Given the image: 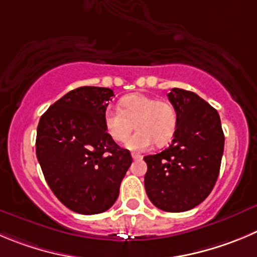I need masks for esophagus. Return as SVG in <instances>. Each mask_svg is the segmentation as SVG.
Wrapping results in <instances>:
<instances>
[{"label":"esophagus","instance_id":"esophagus-1","mask_svg":"<svg viewBox=\"0 0 257 257\" xmlns=\"http://www.w3.org/2000/svg\"><path fill=\"white\" fill-rule=\"evenodd\" d=\"M133 159L134 160H143V155H140V154H135V153H133Z\"/></svg>","mask_w":257,"mask_h":257}]
</instances>
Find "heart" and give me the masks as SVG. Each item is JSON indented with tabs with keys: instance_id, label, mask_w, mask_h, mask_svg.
Segmentation results:
<instances>
[{
	"instance_id": "obj_1",
	"label": "heart",
	"mask_w": 257,
	"mask_h": 257,
	"mask_svg": "<svg viewBox=\"0 0 257 257\" xmlns=\"http://www.w3.org/2000/svg\"><path fill=\"white\" fill-rule=\"evenodd\" d=\"M119 109L107 107L103 112V126L109 138L121 143L128 136L135 122L136 133L127 139L128 150H148L154 143L158 146L169 144L178 127V113L170 102L156 99L143 93L124 96Z\"/></svg>"
}]
</instances>
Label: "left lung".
<instances>
[{
    "label": "left lung",
    "mask_w": 257,
    "mask_h": 257,
    "mask_svg": "<svg viewBox=\"0 0 257 257\" xmlns=\"http://www.w3.org/2000/svg\"><path fill=\"white\" fill-rule=\"evenodd\" d=\"M168 98L177 109L178 127L169 148L144 158L145 189L161 211L184 212L202 203L213 189L224 135L218 112L198 94L173 88Z\"/></svg>",
    "instance_id": "obj_1"
}]
</instances>
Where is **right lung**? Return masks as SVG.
Returning a JSON list of instances; mask_svg holds the SVG:
<instances>
[{"label":"right lung","instance_id":"1","mask_svg":"<svg viewBox=\"0 0 257 257\" xmlns=\"http://www.w3.org/2000/svg\"><path fill=\"white\" fill-rule=\"evenodd\" d=\"M113 90L79 87L41 116L36 156L55 197L73 212L97 214L113 206L133 163L130 151L112 140L103 112Z\"/></svg>","mask_w":257,"mask_h":257}]
</instances>
